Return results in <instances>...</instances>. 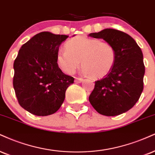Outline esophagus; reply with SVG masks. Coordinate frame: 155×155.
Listing matches in <instances>:
<instances>
[{
  "label": "esophagus",
  "mask_w": 155,
  "mask_h": 155,
  "mask_svg": "<svg viewBox=\"0 0 155 155\" xmlns=\"http://www.w3.org/2000/svg\"><path fill=\"white\" fill-rule=\"evenodd\" d=\"M84 81V79L82 78H78V77H76L75 78V82L76 83H80V82H82Z\"/></svg>",
  "instance_id": "obj_1"
}]
</instances>
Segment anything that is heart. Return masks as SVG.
I'll return each instance as SVG.
<instances>
[{"instance_id": "obj_1", "label": "heart", "mask_w": 155, "mask_h": 155, "mask_svg": "<svg viewBox=\"0 0 155 155\" xmlns=\"http://www.w3.org/2000/svg\"><path fill=\"white\" fill-rule=\"evenodd\" d=\"M66 50L57 54L60 68L67 74H73L81 61L84 72L96 79L109 74L114 66L116 53L110 43L97 39L79 36L71 39L65 45Z\"/></svg>"}]
</instances>
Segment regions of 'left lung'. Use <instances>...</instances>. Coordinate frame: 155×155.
<instances>
[{
    "instance_id": "1",
    "label": "left lung",
    "mask_w": 155,
    "mask_h": 155,
    "mask_svg": "<svg viewBox=\"0 0 155 155\" xmlns=\"http://www.w3.org/2000/svg\"><path fill=\"white\" fill-rule=\"evenodd\" d=\"M89 36L103 39L113 46L116 53L112 70L95 81L89 102L101 115L122 114L134 107L143 89L145 66L141 48L130 35L117 29H105Z\"/></svg>"
}]
</instances>
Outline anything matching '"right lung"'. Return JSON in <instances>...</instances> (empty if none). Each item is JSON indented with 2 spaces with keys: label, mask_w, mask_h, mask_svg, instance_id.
Here are the masks:
<instances>
[{
  "label": "right lung",
  "mask_w": 155,
  "mask_h": 155,
  "mask_svg": "<svg viewBox=\"0 0 155 155\" xmlns=\"http://www.w3.org/2000/svg\"><path fill=\"white\" fill-rule=\"evenodd\" d=\"M68 36L42 31L21 46L14 63L13 85L18 102L37 116L58 110L66 91L74 83L57 63L59 47Z\"/></svg>",
  "instance_id": "right-lung-1"
}]
</instances>
